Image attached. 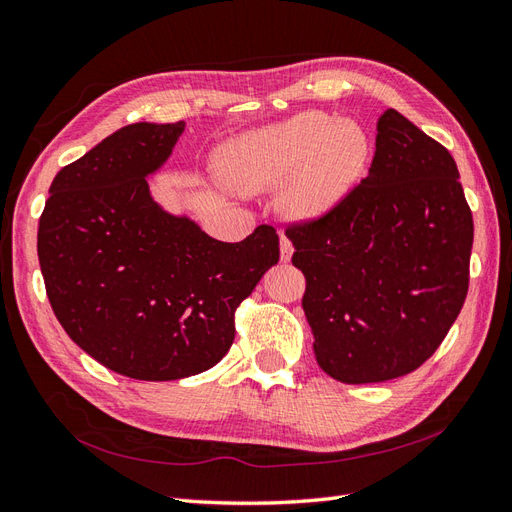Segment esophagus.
I'll list each match as a JSON object with an SVG mask.
<instances>
[{
    "instance_id": "obj_1",
    "label": "esophagus",
    "mask_w": 512,
    "mask_h": 512,
    "mask_svg": "<svg viewBox=\"0 0 512 512\" xmlns=\"http://www.w3.org/2000/svg\"><path fill=\"white\" fill-rule=\"evenodd\" d=\"M290 256H293V243H290L286 237L280 239V258L282 262H288Z\"/></svg>"
}]
</instances>
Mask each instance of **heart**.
I'll return each instance as SVG.
<instances>
[{"mask_svg": "<svg viewBox=\"0 0 512 512\" xmlns=\"http://www.w3.org/2000/svg\"><path fill=\"white\" fill-rule=\"evenodd\" d=\"M217 159L228 181L245 193L284 185V215L312 224L336 211L362 178L370 140L357 122L325 112H301L230 137Z\"/></svg>", "mask_w": 512, "mask_h": 512, "instance_id": "obj_1", "label": "heart"}]
</instances>
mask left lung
<instances>
[{"label": "left lung", "mask_w": 512, "mask_h": 512, "mask_svg": "<svg viewBox=\"0 0 512 512\" xmlns=\"http://www.w3.org/2000/svg\"><path fill=\"white\" fill-rule=\"evenodd\" d=\"M375 146L368 176L336 211L286 230L314 357L342 383L422 366L469 282L474 222L452 155L396 109L379 118Z\"/></svg>", "instance_id": "8db88e82"}]
</instances>
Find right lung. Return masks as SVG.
I'll return each mask as SVG.
<instances>
[{
    "instance_id": "1",
    "label": "right lung",
    "mask_w": 512,
    "mask_h": 512,
    "mask_svg": "<svg viewBox=\"0 0 512 512\" xmlns=\"http://www.w3.org/2000/svg\"><path fill=\"white\" fill-rule=\"evenodd\" d=\"M185 122H135L55 174L38 224L47 297L77 347L118 375L174 381L213 368L232 314L280 258L258 226L239 243L209 237L155 200V176Z\"/></svg>"
}]
</instances>
